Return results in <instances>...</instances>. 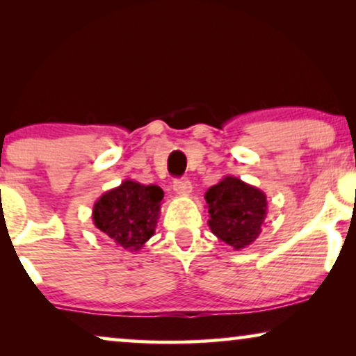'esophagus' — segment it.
I'll return each mask as SVG.
<instances>
[{"instance_id": "esophagus-1", "label": "esophagus", "mask_w": 356, "mask_h": 356, "mask_svg": "<svg viewBox=\"0 0 356 356\" xmlns=\"http://www.w3.org/2000/svg\"><path fill=\"white\" fill-rule=\"evenodd\" d=\"M173 189L177 194H181V196H186L193 191V184L189 179L181 178V179H175L173 181Z\"/></svg>"}]
</instances>
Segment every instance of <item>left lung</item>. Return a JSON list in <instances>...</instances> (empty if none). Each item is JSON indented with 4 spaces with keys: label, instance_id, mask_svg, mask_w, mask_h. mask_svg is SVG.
Returning <instances> with one entry per match:
<instances>
[{
    "label": "left lung",
    "instance_id": "1",
    "mask_svg": "<svg viewBox=\"0 0 356 356\" xmlns=\"http://www.w3.org/2000/svg\"><path fill=\"white\" fill-rule=\"evenodd\" d=\"M209 228L218 240L240 251L259 238L267 217L266 194L240 178H222L206 191Z\"/></svg>",
    "mask_w": 356,
    "mask_h": 356
}]
</instances>
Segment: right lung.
I'll return each mask as SVG.
<instances>
[{"mask_svg": "<svg viewBox=\"0 0 356 356\" xmlns=\"http://www.w3.org/2000/svg\"><path fill=\"white\" fill-rule=\"evenodd\" d=\"M163 191L157 184L124 179L102 194L92 209V220L102 233L129 252L139 251L154 236Z\"/></svg>", "mask_w": 356, "mask_h": 356, "instance_id": "1", "label": "right lung"}]
</instances>
